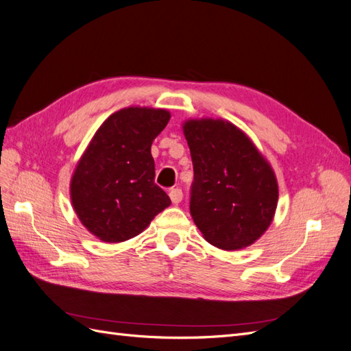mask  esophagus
Instances as JSON below:
<instances>
[{
	"label": "esophagus",
	"mask_w": 351,
	"mask_h": 351,
	"mask_svg": "<svg viewBox=\"0 0 351 351\" xmlns=\"http://www.w3.org/2000/svg\"><path fill=\"white\" fill-rule=\"evenodd\" d=\"M169 197H171L173 204H180V202H182V199H183V192H182V189L176 187V189H171V190H169Z\"/></svg>",
	"instance_id": "esophagus-1"
}]
</instances>
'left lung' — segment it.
Instances as JSON below:
<instances>
[{"mask_svg": "<svg viewBox=\"0 0 351 351\" xmlns=\"http://www.w3.org/2000/svg\"><path fill=\"white\" fill-rule=\"evenodd\" d=\"M193 162L190 215L202 234L224 250L247 247L274 218L277 178L234 124L189 120L183 125Z\"/></svg>", "mask_w": 351, "mask_h": 351, "instance_id": "left-lung-1", "label": "left lung"}]
</instances>
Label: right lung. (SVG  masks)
Masks as SVG:
<instances>
[{
    "label": "right lung",
    "mask_w": 351,
    "mask_h": 351,
    "mask_svg": "<svg viewBox=\"0 0 351 351\" xmlns=\"http://www.w3.org/2000/svg\"><path fill=\"white\" fill-rule=\"evenodd\" d=\"M169 121V112L124 108L95 133L71 178L73 208L82 224L102 241H125L171 205L155 184L151 146Z\"/></svg>",
    "instance_id": "right-lung-1"
}]
</instances>
